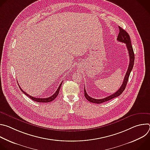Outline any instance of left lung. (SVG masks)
<instances>
[{"label":"left lung","mask_w":150,"mask_h":150,"mask_svg":"<svg viewBox=\"0 0 150 150\" xmlns=\"http://www.w3.org/2000/svg\"><path fill=\"white\" fill-rule=\"evenodd\" d=\"M119 33L118 34L117 40L119 41L123 42V43L126 44L127 49L128 50V53H129V67H128L127 72L126 73L125 76L123 83L122 84L120 88L115 93H114L112 95L109 96L108 97H106L105 98H102V99H95V98H93L90 97L87 94V93H86V91H85V88L84 87V96H85V97L86 98L87 100H88L90 102H91V103H96V104H100V103H104L105 101H109V100H110L112 98H114L120 96L123 93V91L125 90V89L126 88L128 79H129V75H130L131 72L132 71V69L133 67H134V60H135V55H134L133 48H132V45H131V41L129 35L128 34V33L125 30H124L121 27H119Z\"/></svg>","instance_id":"obj_1"}]
</instances>
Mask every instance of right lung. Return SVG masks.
Instances as JSON below:
<instances>
[{"mask_svg": "<svg viewBox=\"0 0 150 150\" xmlns=\"http://www.w3.org/2000/svg\"><path fill=\"white\" fill-rule=\"evenodd\" d=\"M62 82L60 84L59 87H58L57 91L55 92V93H54L53 96H52L51 97H48V98H35V97H33V96H30V95H28L27 93H26L25 91H24L22 90V88H21L19 85V88L21 89V90L22 91V92H23V93L25 94V95H26L27 96H28V97H30V98L31 99H32L33 100H34V101H37V102H39V103H48V102H50V101L54 100L56 98V97L57 96V95L59 94V90H60V87H61V85H62Z\"/></svg>", "mask_w": 150, "mask_h": 150, "instance_id": "obj_1", "label": "right lung"}]
</instances>
